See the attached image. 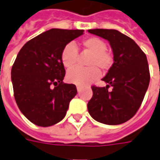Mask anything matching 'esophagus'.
<instances>
[{
	"label": "esophagus",
	"mask_w": 160,
	"mask_h": 160,
	"mask_svg": "<svg viewBox=\"0 0 160 160\" xmlns=\"http://www.w3.org/2000/svg\"><path fill=\"white\" fill-rule=\"evenodd\" d=\"M77 91H78V92H80V91H81V88L79 86H77Z\"/></svg>",
	"instance_id": "1"
}]
</instances>
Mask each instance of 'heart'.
<instances>
[{"label": "heart", "instance_id": "obj_1", "mask_svg": "<svg viewBox=\"0 0 160 160\" xmlns=\"http://www.w3.org/2000/svg\"><path fill=\"white\" fill-rule=\"evenodd\" d=\"M84 53L90 54L87 61L88 68H77L69 71L67 79L70 83L84 87L93 82L100 75L99 69L107 72L113 64V57L109 51H107L106 42L98 37H88L84 39L81 42ZM78 50L76 47L69 43L62 49L61 62L67 69L75 67L78 61Z\"/></svg>", "mask_w": 160, "mask_h": 160}]
</instances>
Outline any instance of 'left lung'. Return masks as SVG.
<instances>
[{
    "label": "left lung",
    "instance_id": "8db88e82",
    "mask_svg": "<svg viewBox=\"0 0 160 160\" xmlns=\"http://www.w3.org/2000/svg\"><path fill=\"white\" fill-rule=\"evenodd\" d=\"M107 40L113 53V64L102 80L107 87H92L89 114L106 125H119L132 118L138 110L150 82L146 55L135 41L115 29H89ZM112 86L113 90L108 91Z\"/></svg>",
    "mask_w": 160,
    "mask_h": 160
}]
</instances>
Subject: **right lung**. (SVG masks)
Returning <instances> with one entry per match:
<instances>
[{
  "label": "right lung",
  "mask_w": 160,
  "mask_h": 160,
  "mask_svg": "<svg viewBox=\"0 0 160 160\" xmlns=\"http://www.w3.org/2000/svg\"><path fill=\"white\" fill-rule=\"evenodd\" d=\"M83 32L52 28L28 41L17 54L11 70L14 99L34 125L50 127L66 116L77 89L75 85L63 82L61 52Z\"/></svg>",
  "instance_id": "right-lung-1"
}]
</instances>
